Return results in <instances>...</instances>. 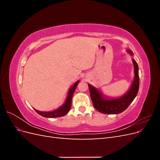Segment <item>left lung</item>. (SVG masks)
Listing matches in <instances>:
<instances>
[{
	"instance_id": "obj_1",
	"label": "left lung",
	"mask_w": 160,
	"mask_h": 160,
	"mask_svg": "<svg viewBox=\"0 0 160 160\" xmlns=\"http://www.w3.org/2000/svg\"><path fill=\"white\" fill-rule=\"evenodd\" d=\"M129 53L133 55L132 51L128 50ZM134 66L135 77L132 88L122 98L115 99H105L98 89L88 85L91 98L95 108L99 112L106 114H118L126 109L129 104L132 102L136 97L139 86V78L138 72V66L136 61L132 59Z\"/></svg>"
}]
</instances>
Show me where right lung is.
I'll return each mask as SVG.
<instances>
[{
  "label": "right lung",
  "mask_w": 160,
  "mask_h": 160,
  "mask_svg": "<svg viewBox=\"0 0 160 160\" xmlns=\"http://www.w3.org/2000/svg\"><path fill=\"white\" fill-rule=\"evenodd\" d=\"M79 81H77L76 83L74 84L73 86H72L68 93V96H67V100L65 101V103L64 105L61 106V107L59 109H57V110L54 111H51V112H42V111H37L36 109L35 111L38 113L39 114L43 117L45 118H59V117H62V116L65 115L67 113L69 112L70 109H71V99H72V95L74 93V91L76 89L77 85H78Z\"/></svg>",
  "instance_id": "1"
}]
</instances>
